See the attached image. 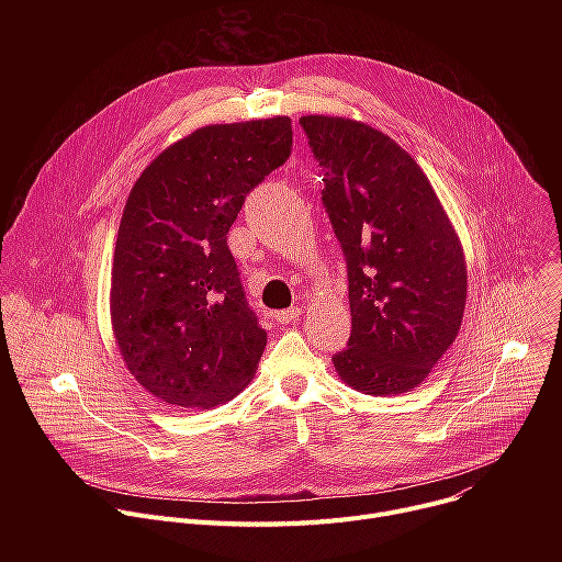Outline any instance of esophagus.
Masks as SVG:
<instances>
[{
	"mask_svg": "<svg viewBox=\"0 0 562 562\" xmlns=\"http://www.w3.org/2000/svg\"><path fill=\"white\" fill-rule=\"evenodd\" d=\"M302 315V308H297V306H293V308H286V311H278L276 313V319L280 325H291V323H295V319Z\"/></svg>",
	"mask_w": 562,
	"mask_h": 562,
	"instance_id": "esophagus-1",
	"label": "esophagus"
}]
</instances>
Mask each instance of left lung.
Returning <instances> with one entry per match:
<instances>
[{
	"instance_id": "left-lung-1",
	"label": "left lung",
	"mask_w": 562,
	"mask_h": 562,
	"mask_svg": "<svg viewBox=\"0 0 562 562\" xmlns=\"http://www.w3.org/2000/svg\"><path fill=\"white\" fill-rule=\"evenodd\" d=\"M323 202L349 271L351 338L336 373L367 395L416 389L453 345L467 304L460 237L416 159L349 117L304 115Z\"/></svg>"
}]
</instances>
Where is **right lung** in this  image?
I'll return each instance as SVG.
<instances>
[{
    "mask_svg": "<svg viewBox=\"0 0 562 562\" xmlns=\"http://www.w3.org/2000/svg\"><path fill=\"white\" fill-rule=\"evenodd\" d=\"M291 117L209 124L135 180L111 269V327L131 375L171 407L213 409L256 375L267 331L226 233L291 155Z\"/></svg>",
    "mask_w": 562,
    "mask_h": 562,
    "instance_id": "add662e5",
    "label": "right lung"
}]
</instances>
